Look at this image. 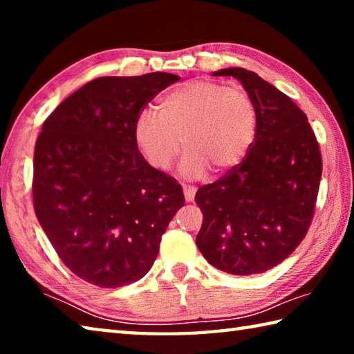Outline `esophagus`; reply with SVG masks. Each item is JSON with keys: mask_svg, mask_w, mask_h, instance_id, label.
Here are the masks:
<instances>
[{"mask_svg": "<svg viewBox=\"0 0 354 354\" xmlns=\"http://www.w3.org/2000/svg\"><path fill=\"white\" fill-rule=\"evenodd\" d=\"M195 194H196V187H194V185H184V198H185V201H187V203L194 201Z\"/></svg>", "mask_w": 354, "mask_h": 354, "instance_id": "1", "label": "esophagus"}]
</instances>
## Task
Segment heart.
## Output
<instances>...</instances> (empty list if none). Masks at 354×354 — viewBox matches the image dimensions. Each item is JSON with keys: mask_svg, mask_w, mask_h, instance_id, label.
I'll return each instance as SVG.
<instances>
[{"mask_svg": "<svg viewBox=\"0 0 354 354\" xmlns=\"http://www.w3.org/2000/svg\"><path fill=\"white\" fill-rule=\"evenodd\" d=\"M159 115L142 111L134 123V140L147 162L169 170L185 149L181 171L205 176L209 169L226 173L242 162L256 139L257 113L241 87L194 80L160 100Z\"/></svg>", "mask_w": 354, "mask_h": 354, "instance_id": "obj_1", "label": "heart"}]
</instances>
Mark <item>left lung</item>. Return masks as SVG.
Listing matches in <instances>:
<instances>
[{
  "label": "left lung",
  "instance_id": "left-lung-1",
  "mask_svg": "<svg viewBox=\"0 0 354 354\" xmlns=\"http://www.w3.org/2000/svg\"><path fill=\"white\" fill-rule=\"evenodd\" d=\"M241 81L257 113L256 139L245 159L198 189L203 225L196 247L221 272L256 274L289 257L313 221L322 178L319 142L308 117L254 71H214Z\"/></svg>",
  "mask_w": 354,
  "mask_h": 354
}]
</instances>
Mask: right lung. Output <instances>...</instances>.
<instances>
[{"label":"right lung","mask_w":354,"mask_h":354,"mask_svg":"<svg viewBox=\"0 0 354 354\" xmlns=\"http://www.w3.org/2000/svg\"><path fill=\"white\" fill-rule=\"evenodd\" d=\"M171 73L97 77L45 120L34 149L37 220L76 277L115 289L145 277L184 206L181 184L140 154L134 123Z\"/></svg>","instance_id":"right-lung-1"}]
</instances>
